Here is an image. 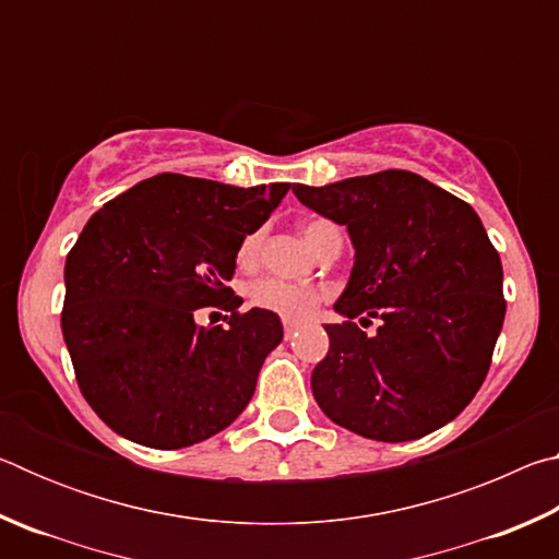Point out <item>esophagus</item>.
<instances>
[{
  "instance_id": "obj_1",
  "label": "esophagus",
  "mask_w": 559,
  "mask_h": 559,
  "mask_svg": "<svg viewBox=\"0 0 559 559\" xmlns=\"http://www.w3.org/2000/svg\"><path fill=\"white\" fill-rule=\"evenodd\" d=\"M298 320H290V318H283V330H286V337H290L293 333H296L298 330Z\"/></svg>"
}]
</instances>
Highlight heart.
I'll return each instance as SVG.
<instances>
[{
	"instance_id": "obj_1",
	"label": "heart",
	"mask_w": 559,
	"mask_h": 559,
	"mask_svg": "<svg viewBox=\"0 0 559 559\" xmlns=\"http://www.w3.org/2000/svg\"><path fill=\"white\" fill-rule=\"evenodd\" d=\"M300 231H302V239L308 241V246L313 251H320V246H323L330 236L340 234L333 224L323 219L306 222ZM259 246H261L259 231L243 236V241L239 243V251H236V261H239V266H251V263L257 261ZM320 298H323V293H320V288L310 286V283L261 278L249 286L251 306L269 310V313H276L281 318H306L313 313Z\"/></svg>"
}]
</instances>
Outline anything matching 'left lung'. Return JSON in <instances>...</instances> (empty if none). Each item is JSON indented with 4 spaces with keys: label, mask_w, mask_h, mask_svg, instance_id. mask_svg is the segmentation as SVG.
Segmentation results:
<instances>
[{
    "label": "left lung",
    "mask_w": 559,
    "mask_h": 559,
    "mask_svg": "<svg viewBox=\"0 0 559 559\" xmlns=\"http://www.w3.org/2000/svg\"><path fill=\"white\" fill-rule=\"evenodd\" d=\"M308 210L347 226L355 266L310 377L320 409L374 441H412L466 409L506 318L503 266L473 206L406 169L325 187L293 185ZM380 317L367 336L354 323Z\"/></svg>",
    "instance_id": "obj_1"
}]
</instances>
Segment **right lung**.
Here are the masks:
<instances>
[{"instance_id": "right-lung-1", "label": "right lung", "mask_w": 559, "mask_h": 559, "mask_svg": "<svg viewBox=\"0 0 559 559\" xmlns=\"http://www.w3.org/2000/svg\"><path fill=\"white\" fill-rule=\"evenodd\" d=\"M288 182L234 187L163 173L103 204L66 259L61 330L75 380L108 427L150 449L214 437L257 390L283 340L276 313L226 286L236 251L269 219ZM229 309L226 329L193 323Z\"/></svg>"}]
</instances>
